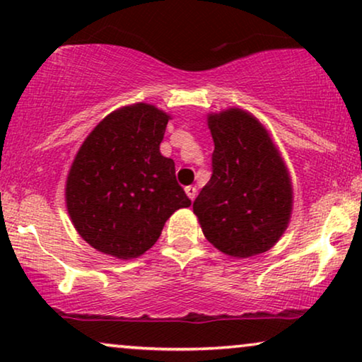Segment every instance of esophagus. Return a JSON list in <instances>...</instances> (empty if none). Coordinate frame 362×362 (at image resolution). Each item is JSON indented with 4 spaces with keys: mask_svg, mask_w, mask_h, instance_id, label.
I'll return each mask as SVG.
<instances>
[{
    "mask_svg": "<svg viewBox=\"0 0 362 362\" xmlns=\"http://www.w3.org/2000/svg\"><path fill=\"white\" fill-rule=\"evenodd\" d=\"M185 191H186L187 197H189L191 201H194V197H196V192H197L196 186H186V187H185Z\"/></svg>",
    "mask_w": 362,
    "mask_h": 362,
    "instance_id": "1",
    "label": "esophagus"
}]
</instances>
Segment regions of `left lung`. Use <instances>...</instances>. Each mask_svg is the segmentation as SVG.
Listing matches in <instances>:
<instances>
[{
  "label": "left lung",
  "mask_w": 362,
  "mask_h": 362,
  "mask_svg": "<svg viewBox=\"0 0 362 362\" xmlns=\"http://www.w3.org/2000/svg\"><path fill=\"white\" fill-rule=\"evenodd\" d=\"M212 176L192 211L204 237L235 259L270 250L288 227L293 186L284 158L257 117L239 107L207 115Z\"/></svg>",
  "instance_id": "1"
}]
</instances>
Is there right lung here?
Masks as SVG:
<instances>
[{
    "mask_svg": "<svg viewBox=\"0 0 362 362\" xmlns=\"http://www.w3.org/2000/svg\"><path fill=\"white\" fill-rule=\"evenodd\" d=\"M171 115L132 103L103 118L78 148L66 181V207L78 235L102 254L136 259L191 199L160 143Z\"/></svg>",
    "mask_w": 362,
    "mask_h": 362,
    "instance_id": "obj_1",
    "label": "right lung"
}]
</instances>
